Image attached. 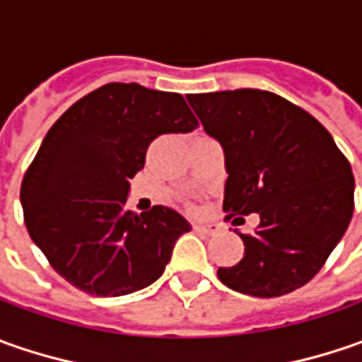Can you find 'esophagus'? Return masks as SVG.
<instances>
[{
	"mask_svg": "<svg viewBox=\"0 0 362 362\" xmlns=\"http://www.w3.org/2000/svg\"><path fill=\"white\" fill-rule=\"evenodd\" d=\"M193 230L202 233V235H216L219 231V226H216V223H195Z\"/></svg>",
	"mask_w": 362,
	"mask_h": 362,
	"instance_id": "esophagus-1",
	"label": "esophagus"
}]
</instances>
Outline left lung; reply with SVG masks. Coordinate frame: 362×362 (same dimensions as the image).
<instances>
[{
    "label": "left lung",
    "instance_id": "obj_1",
    "mask_svg": "<svg viewBox=\"0 0 362 362\" xmlns=\"http://www.w3.org/2000/svg\"><path fill=\"white\" fill-rule=\"evenodd\" d=\"M187 100L226 153L223 211L259 216L254 233H240L242 259L219 268L217 278L257 298L284 296L310 282L353 217L349 159L313 115L274 92L240 88L189 94Z\"/></svg>",
    "mask_w": 362,
    "mask_h": 362
}]
</instances>
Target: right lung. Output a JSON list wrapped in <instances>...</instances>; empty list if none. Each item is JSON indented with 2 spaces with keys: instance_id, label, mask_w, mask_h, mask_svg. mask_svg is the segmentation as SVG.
<instances>
[{
  "instance_id": "add662e5",
  "label": "right lung",
  "mask_w": 362,
  "mask_h": 362,
  "mask_svg": "<svg viewBox=\"0 0 362 362\" xmlns=\"http://www.w3.org/2000/svg\"><path fill=\"white\" fill-rule=\"evenodd\" d=\"M197 124L181 94L134 82L92 90L52 124L20 199L30 238L66 282L92 296H124L165 272L191 226L163 205L127 209L129 179L157 136Z\"/></svg>"
}]
</instances>
